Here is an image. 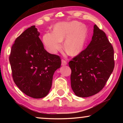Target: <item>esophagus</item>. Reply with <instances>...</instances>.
<instances>
[{
  "mask_svg": "<svg viewBox=\"0 0 123 123\" xmlns=\"http://www.w3.org/2000/svg\"><path fill=\"white\" fill-rule=\"evenodd\" d=\"M62 65H66L67 64V62L66 60H64V59H62Z\"/></svg>",
  "mask_w": 123,
  "mask_h": 123,
  "instance_id": "obj_1",
  "label": "esophagus"
}]
</instances>
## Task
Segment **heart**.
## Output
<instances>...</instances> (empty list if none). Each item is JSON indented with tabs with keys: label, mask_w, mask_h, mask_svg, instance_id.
Returning a JSON list of instances; mask_svg holds the SVG:
<instances>
[{
	"label": "heart",
	"mask_w": 123,
	"mask_h": 123,
	"mask_svg": "<svg viewBox=\"0 0 123 123\" xmlns=\"http://www.w3.org/2000/svg\"><path fill=\"white\" fill-rule=\"evenodd\" d=\"M87 37L86 26L78 21L61 22L55 25L53 32L43 36V42L49 51L56 53L62 47V41L66 38L64 48L69 54H78L83 49Z\"/></svg>",
	"instance_id": "obj_1"
}]
</instances>
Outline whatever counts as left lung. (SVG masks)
Listing matches in <instances>:
<instances>
[{
  "label": "left lung",
  "mask_w": 123,
  "mask_h": 123,
  "mask_svg": "<svg viewBox=\"0 0 123 123\" xmlns=\"http://www.w3.org/2000/svg\"><path fill=\"white\" fill-rule=\"evenodd\" d=\"M86 49L69 62L71 87L80 97L91 96L102 90L115 65L114 51L106 33L96 25Z\"/></svg>",
  "instance_id": "1"
}]
</instances>
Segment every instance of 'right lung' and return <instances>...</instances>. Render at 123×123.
<instances>
[{
  "label": "right lung",
  "mask_w": 123,
  "mask_h": 123,
  "mask_svg": "<svg viewBox=\"0 0 123 123\" xmlns=\"http://www.w3.org/2000/svg\"><path fill=\"white\" fill-rule=\"evenodd\" d=\"M39 35L35 26L25 30L15 40L9 57L14 83L22 92L35 98L49 93L54 73L62 63L59 55L45 49Z\"/></svg>",
  "instance_id": "1"
}]
</instances>
